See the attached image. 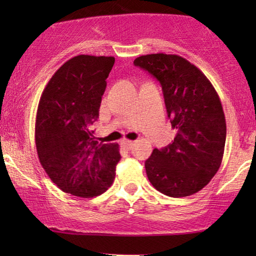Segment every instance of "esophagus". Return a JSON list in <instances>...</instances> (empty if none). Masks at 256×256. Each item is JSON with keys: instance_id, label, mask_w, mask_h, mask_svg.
Returning a JSON list of instances; mask_svg holds the SVG:
<instances>
[{"instance_id": "1", "label": "esophagus", "mask_w": 256, "mask_h": 256, "mask_svg": "<svg viewBox=\"0 0 256 256\" xmlns=\"http://www.w3.org/2000/svg\"><path fill=\"white\" fill-rule=\"evenodd\" d=\"M121 146H124V148L127 149H130L132 146H134V141H130V140H127V138H124L121 141Z\"/></svg>"}]
</instances>
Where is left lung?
Segmentation results:
<instances>
[{
  "mask_svg": "<svg viewBox=\"0 0 256 256\" xmlns=\"http://www.w3.org/2000/svg\"><path fill=\"white\" fill-rule=\"evenodd\" d=\"M138 66L158 80L174 141L154 149L146 160L152 186L174 198L188 197L206 186L219 170L226 141V120L211 82L186 59L152 54L136 58Z\"/></svg>",
  "mask_w": 256,
  "mask_h": 256,
  "instance_id": "8db88e82",
  "label": "left lung"
}]
</instances>
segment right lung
Masks as SVG:
<instances>
[{"label": "right lung", "instance_id": "obj_1", "mask_svg": "<svg viewBox=\"0 0 256 256\" xmlns=\"http://www.w3.org/2000/svg\"><path fill=\"white\" fill-rule=\"evenodd\" d=\"M114 62L104 56H76L54 72L38 104V158L51 180L76 197L108 190L121 158L118 144L99 143L92 130Z\"/></svg>", "mask_w": 256, "mask_h": 256}]
</instances>
